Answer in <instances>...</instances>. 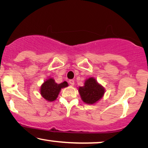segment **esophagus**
<instances>
[{"mask_svg":"<svg viewBox=\"0 0 148 148\" xmlns=\"http://www.w3.org/2000/svg\"><path fill=\"white\" fill-rule=\"evenodd\" d=\"M69 83L70 84V85H72V86H73L74 84V80H69Z\"/></svg>","mask_w":148,"mask_h":148,"instance_id":"1","label":"esophagus"}]
</instances>
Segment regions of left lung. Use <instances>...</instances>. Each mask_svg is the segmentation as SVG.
<instances>
[{"label":"left lung","mask_w":148,"mask_h":148,"mask_svg":"<svg viewBox=\"0 0 148 148\" xmlns=\"http://www.w3.org/2000/svg\"><path fill=\"white\" fill-rule=\"evenodd\" d=\"M79 93L85 103L93 104L103 96L104 89L95 79L90 78L86 81L83 87L79 88Z\"/></svg>","instance_id":"obj_1"}]
</instances>
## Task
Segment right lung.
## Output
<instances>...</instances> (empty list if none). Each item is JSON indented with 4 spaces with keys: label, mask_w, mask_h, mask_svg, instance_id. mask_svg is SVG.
<instances>
[{
    "label": "right lung",
    "mask_w": 148,
    "mask_h": 148,
    "mask_svg": "<svg viewBox=\"0 0 148 148\" xmlns=\"http://www.w3.org/2000/svg\"><path fill=\"white\" fill-rule=\"evenodd\" d=\"M68 86L66 82L61 84H57L52 78L48 79L42 85L40 88L41 95L45 100L48 101H54L60 92L61 88Z\"/></svg>",
    "instance_id": "add662e5"
}]
</instances>
